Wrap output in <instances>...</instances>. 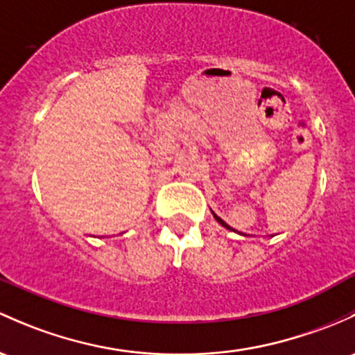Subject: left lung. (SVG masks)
<instances>
[{"label":"left lung","instance_id":"obj_1","mask_svg":"<svg viewBox=\"0 0 355 355\" xmlns=\"http://www.w3.org/2000/svg\"><path fill=\"white\" fill-rule=\"evenodd\" d=\"M212 216H214V219H216V221H218V223H219V225H223V226H225V227H226V230H231V231H234V230H233V227H231L230 225H226V223H225V221H223V219H221V218H219V216H218V214H214V212H212Z\"/></svg>","mask_w":355,"mask_h":355}]
</instances>
